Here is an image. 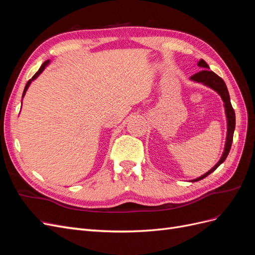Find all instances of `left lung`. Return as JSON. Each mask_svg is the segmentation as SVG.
<instances>
[{"label": "left lung", "instance_id": "left-lung-1", "mask_svg": "<svg viewBox=\"0 0 255 255\" xmlns=\"http://www.w3.org/2000/svg\"><path fill=\"white\" fill-rule=\"evenodd\" d=\"M198 66L200 68H202L201 71L197 72L192 76H190V80L197 82V83H202L205 86H208L210 88L214 89L217 94L221 97L223 103H225V109H226V116H227V121H228V132H227V140H226V145H225V151L222 153V156L219 159V161L216 164L210 171H207L205 174L201 175L200 177H197L195 180H191V182H197L204 179L207 175H210L212 172H214L216 169H217L223 161L226 160L228 154L231 150V145H232L233 141V134H234V129H235V112L232 107V104H231L230 101V95L227 88L226 83L223 82V80L216 74L215 72L208 70L210 67L205 63L203 59H200Z\"/></svg>", "mask_w": 255, "mask_h": 255}]
</instances>
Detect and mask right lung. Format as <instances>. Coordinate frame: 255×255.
Segmentation results:
<instances>
[{"instance_id": "1", "label": "right lung", "mask_w": 255, "mask_h": 255, "mask_svg": "<svg viewBox=\"0 0 255 255\" xmlns=\"http://www.w3.org/2000/svg\"><path fill=\"white\" fill-rule=\"evenodd\" d=\"M50 64V60H45L44 61V63L41 65V67L39 68V70H38L35 74H34V76H33V78L32 79H30L27 83H26V85H25V87H24V91H23V95H22V97H24L25 96V92H26V90H27V88L29 87V85H30V83H32L34 80H36L37 78H38V76H39V74L44 70V69H45V67H47L48 65Z\"/></svg>"}]
</instances>
